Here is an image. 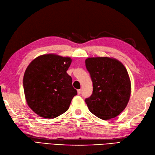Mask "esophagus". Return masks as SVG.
Wrapping results in <instances>:
<instances>
[{
    "instance_id": "esophagus-1",
    "label": "esophagus",
    "mask_w": 155,
    "mask_h": 155,
    "mask_svg": "<svg viewBox=\"0 0 155 155\" xmlns=\"http://www.w3.org/2000/svg\"><path fill=\"white\" fill-rule=\"evenodd\" d=\"M81 92H82V90H81V89H79V90H77V92H78V95H80V94H81Z\"/></svg>"
}]
</instances>
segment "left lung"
I'll list each match as a JSON object with an SVG mask.
<instances>
[{
  "mask_svg": "<svg viewBox=\"0 0 155 155\" xmlns=\"http://www.w3.org/2000/svg\"><path fill=\"white\" fill-rule=\"evenodd\" d=\"M86 67L93 83V92L85 101L90 111L103 120L120 114L128 104L131 83L125 67L107 57L89 58Z\"/></svg>",
  "mask_w": 155,
  "mask_h": 155,
  "instance_id": "1",
  "label": "left lung"
}]
</instances>
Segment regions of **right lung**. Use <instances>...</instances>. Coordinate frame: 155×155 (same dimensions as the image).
<instances>
[{
    "mask_svg": "<svg viewBox=\"0 0 155 155\" xmlns=\"http://www.w3.org/2000/svg\"><path fill=\"white\" fill-rule=\"evenodd\" d=\"M72 59L55 54L42 55L27 67L23 89L27 104L38 116L54 118L68 110L77 94L67 73Z\"/></svg>",
    "mask_w": 155,
    "mask_h": 155,
    "instance_id": "add662e5",
    "label": "right lung"
}]
</instances>
